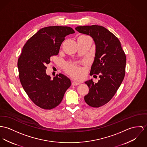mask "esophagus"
<instances>
[{
	"mask_svg": "<svg viewBox=\"0 0 147 147\" xmlns=\"http://www.w3.org/2000/svg\"><path fill=\"white\" fill-rule=\"evenodd\" d=\"M79 84H80L79 82H76V81H73L72 83H71L72 86H77V85H79Z\"/></svg>",
	"mask_w": 147,
	"mask_h": 147,
	"instance_id": "1",
	"label": "esophagus"
}]
</instances>
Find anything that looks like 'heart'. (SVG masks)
<instances>
[{
  "label": "heart",
  "mask_w": 147,
  "mask_h": 147,
  "mask_svg": "<svg viewBox=\"0 0 147 147\" xmlns=\"http://www.w3.org/2000/svg\"><path fill=\"white\" fill-rule=\"evenodd\" d=\"M65 70L70 75L77 78H79L82 71L80 67L76 63H67L65 65Z\"/></svg>",
  "instance_id": "heart-1"
}]
</instances>
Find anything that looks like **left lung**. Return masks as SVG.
<instances>
[{
    "label": "left lung",
    "instance_id": "left-lung-1",
    "mask_svg": "<svg viewBox=\"0 0 147 147\" xmlns=\"http://www.w3.org/2000/svg\"><path fill=\"white\" fill-rule=\"evenodd\" d=\"M76 30L91 36L96 45L90 76L98 74L100 79L85 82L89 87L84 101L91 107H99L110 101L120 86L125 74L126 58L119 40L103 26H78Z\"/></svg>",
    "mask_w": 147,
    "mask_h": 147
}]
</instances>
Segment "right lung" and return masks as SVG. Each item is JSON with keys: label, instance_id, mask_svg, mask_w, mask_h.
Listing matches in <instances>:
<instances>
[{"label": "right lung", "instance_id": "obj_1", "mask_svg": "<svg viewBox=\"0 0 147 147\" xmlns=\"http://www.w3.org/2000/svg\"><path fill=\"white\" fill-rule=\"evenodd\" d=\"M75 31L67 26H49L40 29L26 42L18 60L19 78L29 98L46 110L56 107L71 86L63 74L51 79L46 73L50 57L57 55L65 37Z\"/></svg>", "mask_w": 147, "mask_h": 147}]
</instances>
